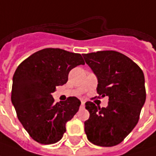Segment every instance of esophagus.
Returning a JSON list of instances; mask_svg holds the SVG:
<instances>
[{
  "mask_svg": "<svg viewBox=\"0 0 156 156\" xmlns=\"http://www.w3.org/2000/svg\"><path fill=\"white\" fill-rule=\"evenodd\" d=\"M84 104H85V102H84L83 101H81V105H82V106H84Z\"/></svg>",
  "mask_w": 156,
  "mask_h": 156,
  "instance_id": "34e87169",
  "label": "esophagus"
}]
</instances>
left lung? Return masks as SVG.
Masks as SVG:
<instances>
[{
  "instance_id": "8db88e82",
  "label": "left lung",
  "mask_w": 156,
  "mask_h": 156,
  "mask_svg": "<svg viewBox=\"0 0 156 156\" xmlns=\"http://www.w3.org/2000/svg\"><path fill=\"white\" fill-rule=\"evenodd\" d=\"M98 79L97 93L109 97L107 107L85 103L89 118L84 131L89 142L112 147L123 141L139 122L146 99L144 76L129 57L115 51L83 55Z\"/></svg>"
}]
</instances>
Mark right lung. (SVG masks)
Listing matches in <instances>:
<instances>
[{"label":"right lung","mask_w":156,"mask_h":156,"mask_svg":"<svg viewBox=\"0 0 156 156\" xmlns=\"http://www.w3.org/2000/svg\"><path fill=\"white\" fill-rule=\"evenodd\" d=\"M78 65H84L80 54L46 48L29 56L15 71L12 103L23 127L36 142H58L66 123L78 112L81 105L78 98L55 103L51 93L67 83L69 72Z\"/></svg>","instance_id":"obj_1"}]
</instances>
